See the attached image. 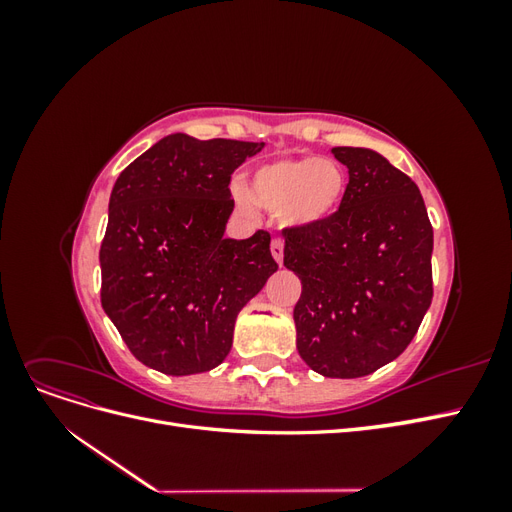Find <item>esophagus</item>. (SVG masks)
Instances as JSON below:
<instances>
[{
    "mask_svg": "<svg viewBox=\"0 0 512 512\" xmlns=\"http://www.w3.org/2000/svg\"><path fill=\"white\" fill-rule=\"evenodd\" d=\"M271 254L277 260V265H282V260H284V241L282 239L271 241Z\"/></svg>",
    "mask_w": 512,
    "mask_h": 512,
    "instance_id": "esophagus-1",
    "label": "esophagus"
}]
</instances>
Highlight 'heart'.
I'll return each mask as SVG.
<instances>
[{
    "label": "heart",
    "instance_id": "heart-1",
    "mask_svg": "<svg viewBox=\"0 0 512 512\" xmlns=\"http://www.w3.org/2000/svg\"><path fill=\"white\" fill-rule=\"evenodd\" d=\"M348 188L344 166L329 158H282L258 166L247 185L252 203L280 213L286 226L303 228L327 222L342 207ZM250 198L239 194V205L250 209Z\"/></svg>",
    "mask_w": 512,
    "mask_h": 512
}]
</instances>
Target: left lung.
I'll return each mask as SVG.
<instances>
[{
    "instance_id": "obj_1",
    "label": "left lung",
    "mask_w": 512,
    "mask_h": 512,
    "mask_svg": "<svg viewBox=\"0 0 512 512\" xmlns=\"http://www.w3.org/2000/svg\"><path fill=\"white\" fill-rule=\"evenodd\" d=\"M348 188L333 218L284 230L301 359L327 378H361L408 348L431 305L433 228L416 183L380 153L333 147Z\"/></svg>"
}]
</instances>
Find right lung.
I'll list each match as a JSON object with an SVG mask.
<instances>
[{
	"mask_svg": "<svg viewBox=\"0 0 512 512\" xmlns=\"http://www.w3.org/2000/svg\"><path fill=\"white\" fill-rule=\"evenodd\" d=\"M265 143L170 134L115 181L100 301L138 361L168 376L220 365L241 307L277 271L271 235L224 239L230 175Z\"/></svg>",
	"mask_w": 512,
	"mask_h": 512,
	"instance_id": "right-lung-1",
	"label": "right lung"
}]
</instances>
